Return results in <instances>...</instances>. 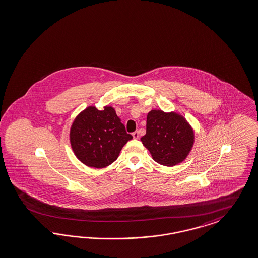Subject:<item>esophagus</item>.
I'll return each mask as SVG.
<instances>
[{
  "label": "esophagus",
  "mask_w": 258,
  "mask_h": 258,
  "mask_svg": "<svg viewBox=\"0 0 258 258\" xmlns=\"http://www.w3.org/2000/svg\"><path fill=\"white\" fill-rule=\"evenodd\" d=\"M132 136H133L134 139H136V140H137V139H139V137H140V136H139V133H138V131H135V132L132 134Z\"/></svg>",
  "instance_id": "1"
}]
</instances>
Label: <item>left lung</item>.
<instances>
[{
  "mask_svg": "<svg viewBox=\"0 0 258 258\" xmlns=\"http://www.w3.org/2000/svg\"><path fill=\"white\" fill-rule=\"evenodd\" d=\"M141 141L155 162L173 166L184 161L190 152L194 132L182 115L152 110L147 115L146 134Z\"/></svg>",
  "mask_w": 258,
  "mask_h": 258,
  "instance_id": "obj_1",
  "label": "left lung"
}]
</instances>
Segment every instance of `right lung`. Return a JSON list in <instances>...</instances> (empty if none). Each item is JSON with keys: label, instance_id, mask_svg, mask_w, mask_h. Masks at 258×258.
<instances>
[{"label": "right lung", "instance_id": "add662e5", "mask_svg": "<svg viewBox=\"0 0 258 258\" xmlns=\"http://www.w3.org/2000/svg\"><path fill=\"white\" fill-rule=\"evenodd\" d=\"M133 137L127 134L115 109L98 110L90 106L77 115L70 131V141L77 159L95 168H103L117 159Z\"/></svg>", "mask_w": 258, "mask_h": 258}]
</instances>
